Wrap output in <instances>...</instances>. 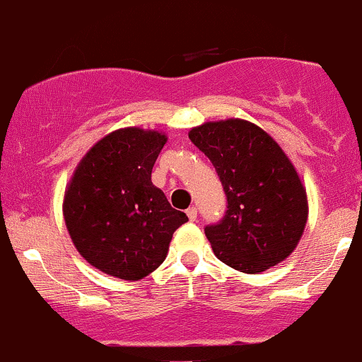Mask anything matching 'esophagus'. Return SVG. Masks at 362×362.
Segmentation results:
<instances>
[{
	"mask_svg": "<svg viewBox=\"0 0 362 362\" xmlns=\"http://www.w3.org/2000/svg\"><path fill=\"white\" fill-rule=\"evenodd\" d=\"M197 214H198L197 207H189L188 211H186V216H188L189 221H197Z\"/></svg>",
	"mask_w": 362,
	"mask_h": 362,
	"instance_id": "obj_1",
	"label": "esophagus"
}]
</instances>
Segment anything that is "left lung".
Wrapping results in <instances>:
<instances>
[{
    "mask_svg": "<svg viewBox=\"0 0 362 362\" xmlns=\"http://www.w3.org/2000/svg\"><path fill=\"white\" fill-rule=\"evenodd\" d=\"M188 136L211 158L228 197L223 221L205 228L216 257L247 274L283 262L304 235L309 204L281 146L243 119L204 122Z\"/></svg>",
    "mask_w": 362,
    "mask_h": 362,
    "instance_id": "left-lung-1",
    "label": "left lung"
}]
</instances>
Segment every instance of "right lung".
I'll list each match as a JSON object with an SVG mask.
<instances>
[{"mask_svg":"<svg viewBox=\"0 0 362 362\" xmlns=\"http://www.w3.org/2000/svg\"><path fill=\"white\" fill-rule=\"evenodd\" d=\"M165 143L162 131H112L88 150L67 182L65 226L77 252L105 274L138 281L153 273L174 231L188 221L151 182Z\"/></svg>","mask_w":362,"mask_h":362,"instance_id":"add662e5","label":"right lung"}]
</instances>
